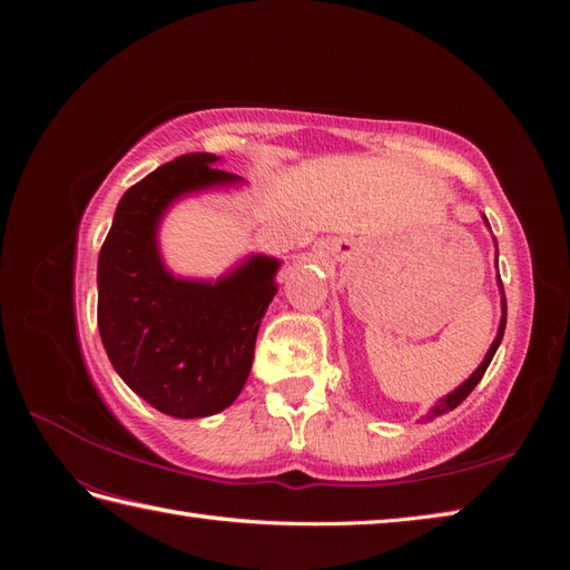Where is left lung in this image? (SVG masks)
I'll use <instances>...</instances> for the list:
<instances>
[{
	"label": "left lung",
	"instance_id": "1",
	"mask_svg": "<svg viewBox=\"0 0 570 570\" xmlns=\"http://www.w3.org/2000/svg\"><path fill=\"white\" fill-rule=\"evenodd\" d=\"M485 226L490 228V223H488V218H485ZM494 245H497V239H494ZM497 285H499V292H502V321H499V331H497V337H494V342L490 344V350H488V354H485V358H482V364L471 373V377L469 381H463L454 392H450L446 396H442V400L428 411V416H425V421H433L435 416H442V413H446V411H452V409H456L465 396H469L471 392H473V387L480 383V377L485 375V371H488V366H490V361H492V356H494V352L499 350V344H502V337H504V327H507V297H504V287H502V278H499V273H497Z\"/></svg>",
	"mask_w": 570,
	"mask_h": 570
}]
</instances>
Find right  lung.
I'll return each mask as SVG.
<instances>
[{
  "label": "right lung",
  "instance_id": "1",
  "mask_svg": "<svg viewBox=\"0 0 570 570\" xmlns=\"http://www.w3.org/2000/svg\"><path fill=\"white\" fill-rule=\"evenodd\" d=\"M216 154H183L120 197L97 264V325L114 371L166 416L202 419L243 392L281 262L249 254L216 281L180 278L159 249L178 199L245 180Z\"/></svg>",
  "mask_w": 570,
  "mask_h": 570
}]
</instances>
